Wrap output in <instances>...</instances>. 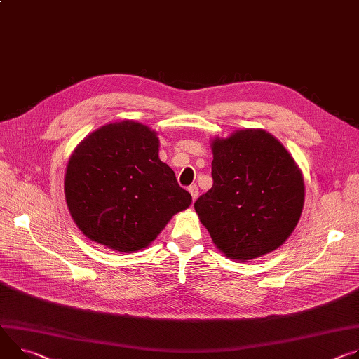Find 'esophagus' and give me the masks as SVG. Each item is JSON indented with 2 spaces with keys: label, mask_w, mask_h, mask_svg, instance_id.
<instances>
[{
  "label": "esophagus",
  "mask_w": 359,
  "mask_h": 359,
  "mask_svg": "<svg viewBox=\"0 0 359 359\" xmlns=\"http://www.w3.org/2000/svg\"><path fill=\"white\" fill-rule=\"evenodd\" d=\"M189 191H190V194H191V199H193V202L198 199V196H199V189H198V186L196 184H193V186H190L189 187Z\"/></svg>",
  "instance_id": "34e87169"
}]
</instances>
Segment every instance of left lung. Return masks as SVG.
Listing matches in <instances>:
<instances>
[{
	"label": "left lung",
	"mask_w": 359,
	"mask_h": 359,
	"mask_svg": "<svg viewBox=\"0 0 359 359\" xmlns=\"http://www.w3.org/2000/svg\"><path fill=\"white\" fill-rule=\"evenodd\" d=\"M213 186L194 202L216 248L249 260L278 249L295 229L305 201L297 161L262 128L212 142Z\"/></svg>",
	"instance_id": "1"
}]
</instances>
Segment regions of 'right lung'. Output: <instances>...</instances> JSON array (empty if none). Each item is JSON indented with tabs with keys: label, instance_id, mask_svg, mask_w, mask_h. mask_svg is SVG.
Wrapping results in <instances>:
<instances>
[{
	"label": "right lung",
	"instance_id": "add662e5",
	"mask_svg": "<svg viewBox=\"0 0 359 359\" xmlns=\"http://www.w3.org/2000/svg\"><path fill=\"white\" fill-rule=\"evenodd\" d=\"M64 193L79 229L124 253L149 246L191 203L158 158L157 133L130 120L102 126L74 149Z\"/></svg>",
	"mask_w": 359,
	"mask_h": 359
}]
</instances>
